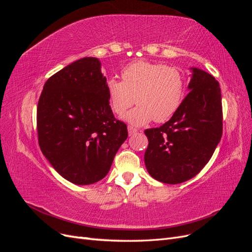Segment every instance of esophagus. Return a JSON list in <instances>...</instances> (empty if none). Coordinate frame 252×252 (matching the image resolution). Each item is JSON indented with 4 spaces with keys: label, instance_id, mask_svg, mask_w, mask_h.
<instances>
[{
    "label": "esophagus",
    "instance_id": "esophagus-1",
    "mask_svg": "<svg viewBox=\"0 0 252 252\" xmlns=\"http://www.w3.org/2000/svg\"><path fill=\"white\" fill-rule=\"evenodd\" d=\"M136 132H138V129L132 127V126H128V134H129V135H133V134H135Z\"/></svg>",
    "mask_w": 252,
    "mask_h": 252
}]
</instances>
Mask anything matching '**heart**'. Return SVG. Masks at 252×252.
I'll list each match as a JSON object with an SVG mask.
<instances>
[{
  "label": "heart",
  "mask_w": 252,
  "mask_h": 252,
  "mask_svg": "<svg viewBox=\"0 0 252 252\" xmlns=\"http://www.w3.org/2000/svg\"><path fill=\"white\" fill-rule=\"evenodd\" d=\"M122 80L109 78L105 88L110 107L118 116L131 107L124 119L133 126L155 120L162 123L178 111L185 94V78L177 67L148 61H135L121 72Z\"/></svg>",
  "instance_id": "heart-1"
}]
</instances>
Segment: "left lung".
Instances as JSON below:
<instances>
[{
    "instance_id": "left-lung-1",
    "label": "left lung",
    "mask_w": 252,
    "mask_h": 252,
    "mask_svg": "<svg viewBox=\"0 0 252 252\" xmlns=\"http://www.w3.org/2000/svg\"><path fill=\"white\" fill-rule=\"evenodd\" d=\"M191 70L190 91L178 111L161 127L145 130L149 142L144 156L147 171L166 184H180L195 177L222 138L220 84L199 68Z\"/></svg>"
}]
</instances>
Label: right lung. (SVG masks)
<instances>
[{
	"instance_id": "obj_1",
	"label": "right lung",
	"mask_w": 252,
	"mask_h": 252,
	"mask_svg": "<svg viewBox=\"0 0 252 252\" xmlns=\"http://www.w3.org/2000/svg\"><path fill=\"white\" fill-rule=\"evenodd\" d=\"M96 58H83L50 77L37 103L39 145L49 163L75 185H89L108 173L128 136L114 118Z\"/></svg>"
}]
</instances>
